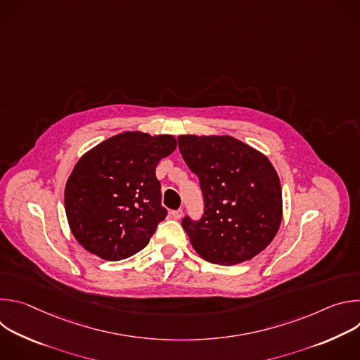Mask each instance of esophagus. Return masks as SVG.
I'll return each mask as SVG.
<instances>
[{"instance_id":"34e87169","label":"esophagus","mask_w":360,"mask_h":360,"mask_svg":"<svg viewBox=\"0 0 360 360\" xmlns=\"http://www.w3.org/2000/svg\"><path fill=\"white\" fill-rule=\"evenodd\" d=\"M172 218L174 219H176V221H179L182 217H184V211L182 210H178V211H172Z\"/></svg>"}]
</instances>
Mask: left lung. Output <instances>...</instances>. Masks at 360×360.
<instances>
[{"instance_id": "1", "label": "left lung", "mask_w": 360, "mask_h": 360, "mask_svg": "<svg viewBox=\"0 0 360 360\" xmlns=\"http://www.w3.org/2000/svg\"><path fill=\"white\" fill-rule=\"evenodd\" d=\"M179 150L199 178L205 214L182 228L211 264L236 265L261 253L283 214L279 176L266 155L229 135H179Z\"/></svg>"}]
</instances>
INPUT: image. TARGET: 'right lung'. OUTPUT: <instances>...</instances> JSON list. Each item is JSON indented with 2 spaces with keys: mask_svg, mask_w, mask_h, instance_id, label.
I'll return each instance as SVG.
<instances>
[{
  "mask_svg": "<svg viewBox=\"0 0 360 360\" xmlns=\"http://www.w3.org/2000/svg\"><path fill=\"white\" fill-rule=\"evenodd\" d=\"M175 148L172 135L127 131L84 153L65 184L64 203L85 250L121 261L148 245L167 217L155 168Z\"/></svg>",
  "mask_w": 360,
  "mask_h": 360,
  "instance_id": "1",
  "label": "right lung"
}]
</instances>
